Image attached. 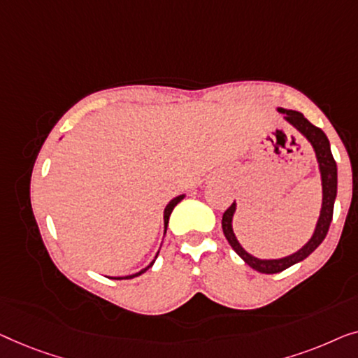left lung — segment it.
Segmentation results:
<instances>
[{
	"instance_id": "left-lung-1",
	"label": "left lung",
	"mask_w": 358,
	"mask_h": 358,
	"mask_svg": "<svg viewBox=\"0 0 358 358\" xmlns=\"http://www.w3.org/2000/svg\"><path fill=\"white\" fill-rule=\"evenodd\" d=\"M278 110L280 113H284L285 115L284 118L287 122L294 124V127L310 141L311 145H313L316 159H318V164H320L321 181H323V206H321V214H320L318 224H316L315 234L310 238L308 243H306L303 248L296 251V253L285 256V258H280V259H258L255 258V256H251L250 253H246V251L240 246L238 240L235 238L234 230H231V217H234V213H235V203L225 210L222 215V230H224L225 238L229 240L231 248L235 250V253L238 255L246 264L263 274L282 273V271L290 268V266H294L296 263H300V261H303L305 258H308V256L318 248L321 241H323L326 238V235H328V230L332 220V210H334V199L337 194L336 160L332 157L329 141L323 133V129H320L318 127H315V124H311L300 112H294V110H285V108H278Z\"/></svg>"
}]
</instances>
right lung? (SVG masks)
Here are the masks:
<instances>
[{"label":"right lung","mask_w":358,"mask_h":358,"mask_svg":"<svg viewBox=\"0 0 358 358\" xmlns=\"http://www.w3.org/2000/svg\"><path fill=\"white\" fill-rule=\"evenodd\" d=\"M183 198H185V194L177 196V198L170 201V203L167 204V208H165V210H164V224H165V231H167V225H169V217H170V214H172V210H173L175 206H177V204L180 203V201L183 199ZM152 264H154V261L148 266V268L143 269V271H139V273H136V274H133V275H127V278H115V279H133V278H138V275H141L143 273H145V271H148Z\"/></svg>","instance_id":"add662e5"}]
</instances>
